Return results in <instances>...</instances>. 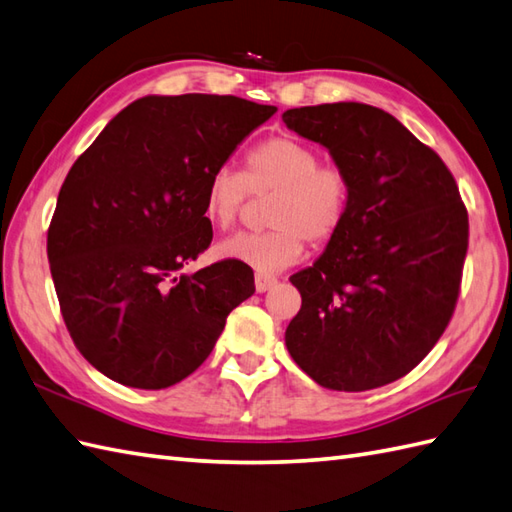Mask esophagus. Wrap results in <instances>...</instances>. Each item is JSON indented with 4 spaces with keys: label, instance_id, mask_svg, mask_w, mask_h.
Listing matches in <instances>:
<instances>
[{
    "label": "esophagus",
    "instance_id": "1",
    "mask_svg": "<svg viewBox=\"0 0 512 512\" xmlns=\"http://www.w3.org/2000/svg\"><path fill=\"white\" fill-rule=\"evenodd\" d=\"M276 278L274 276H265V274H256V278H254V285H256V291L258 293H265V291H269L271 287L276 285Z\"/></svg>",
    "mask_w": 512,
    "mask_h": 512
}]
</instances>
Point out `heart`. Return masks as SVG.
Returning a JSON list of instances; mask_svg holds the SVG:
<instances>
[{
  "instance_id": "obj_1",
  "label": "heart",
  "mask_w": 512,
  "mask_h": 512,
  "mask_svg": "<svg viewBox=\"0 0 512 512\" xmlns=\"http://www.w3.org/2000/svg\"><path fill=\"white\" fill-rule=\"evenodd\" d=\"M274 192L267 232H238L217 245L221 258L278 274L304 256V238L326 243L344 225L350 181L342 168L320 164V153L295 138H269L245 155L243 173L221 166L203 188V214L221 230L232 227L247 192Z\"/></svg>"
}]
</instances>
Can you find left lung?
I'll return each mask as SVG.
<instances>
[{
    "label": "left lung",
    "instance_id": "1",
    "mask_svg": "<svg viewBox=\"0 0 512 512\" xmlns=\"http://www.w3.org/2000/svg\"><path fill=\"white\" fill-rule=\"evenodd\" d=\"M287 129L331 153L350 181L344 225L289 280L302 309L293 361L339 392L405 377L436 346L458 302L467 208L440 157L388 111L363 102L287 109Z\"/></svg>",
    "mask_w": 512,
    "mask_h": 512
}]
</instances>
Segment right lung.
<instances>
[{"label": "right lung", "instance_id": "right-lung-1", "mask_svg": "<svg viewBox=\"0 0 512 512\" xmlns=\"http://www.w3.org/2000/svg\"><path fill=\"white\" fill-rule=\"evenodd\" d=\"M276 113L236 96H144L124 107L67 173L48 260L76 348L111 381L164 390L208 359L254 274L208 249L203 188Z\"/></svg>", "mask_w": 512, "mask_h": 512}]
</instances>
